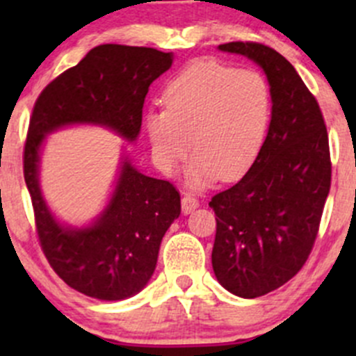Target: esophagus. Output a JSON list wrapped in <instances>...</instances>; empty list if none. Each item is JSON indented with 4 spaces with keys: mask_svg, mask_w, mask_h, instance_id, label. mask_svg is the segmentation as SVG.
I'll return each instance as SVG.
<instances>
[{
    "mask_svg": "<svg viewBox=\"0 0 356 356\" xmlns=\"http://www.w3.org/2000/svg\"><path fill=\"white\" fill-rule=\"evenodd\" d=\"M198 207H200V201L193 195L186 193V195L182 196V211H184V213H191V211L196 210Z\"/></svg>",
    "mask_w": 356,
    "mask_h": 356,
    "instance_id": "esophagus-1",
    "label": "esophagus"
}]
</instances>
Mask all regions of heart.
<instances>
[{
    "label": "heart",
    "mask_w": 356,
    "mask_h": 356,
    "mask_svg": "<svg viewBox=\"0 0 356 356\" xmlns=\"http://www.w3.org/2000/svg\"><path fill=\"white\" fill-rule=\"evenodd\" d=\"M165 108L145 115L153 160L175 175L189 148L196 153L186 170L193 188L218 177L238 179L260 153L270 122V89L261 74L215 60L182 68L163 91Z\"/></svg>",
    "instance_id": "heart-1"
}]
</instances>
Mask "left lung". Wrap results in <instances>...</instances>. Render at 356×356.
I'll return each instance as SVG.
<instances>
[{"label": "left lung", "mask_w": 356, "mask_h": 356, "mask_svg": "<svg viewBox=\"0 0 356 356\" xmlns=\"http://www.w3.org/2000/svg\"><path fill=\"white\" fill-rule=\"evenodd\" d=\"M220 51L257 63L270 86L267 138L250 170L208 204L217 220L211 265L229 293L258 298L300 272L314 248L331 189L324 117L288 60L258 42H227Z\"/></svg>", "instance_id": "obj_1"}]
</instances>
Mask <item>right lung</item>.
I'll use <instances>...</instances> for the list:
<instances>
[{"mask_svg":"<svg viewBox=\"0 0 356 356\" xmlns=\"http://www.w3.org/2000/svg\"><path fill=\"white\" fill-rule=\"evenodd\" d=\"M172 62V53L155 48L96 46L49 82L32 110L24 177L39 243L53 270L86 296L118 301L148 284L161 239L181 215V196L170 182L141 174L124 155L102 213L82 227L62 224L39 186L42 145L46 136L68 125H99L134 143L149 86Z\"/></svg>","mask_w":356,"mask_h":356,"instance_id":"obj_1","label":"right lung"}]
</instances>
